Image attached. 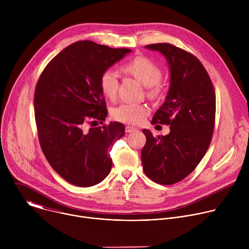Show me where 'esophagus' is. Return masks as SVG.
<instances>
[{
    "mask_svg": "<svg viewBox=\"0 0 249 249\" xmlns=\"http://www.w3.org/2000/svg\"><path fill=\"white\" fill-rule=\"evenodd\" d=\"M125 131H126V133H133V132H136L137 129L135 127H132V126H126Z\"/></svg>",
    "mask_w": 249,
    "mask_h": 249,
    "instance_id": "1",
    "label": "esophagus"
}]
</instances>
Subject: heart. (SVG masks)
I'll return each mask as SVG.
<instances>
[{
	"mask_svg": "<svg viewBox=\"0 0 249 249\" xmlns=\"http://www.w3.org/2000/svg\"><path fill=\"white\" fill-rule=\"evenodd\" d=\"M124 70L145 87L148 88V94L158 97L162 92V86L160 84L161 78L160 68L147 57L139 56L124 65ZM119 75L114 69L105 70L100 77V89L105 97L114 99L117 95ZM150 110L146 105L122 103L111 111L113 119L126 123L138 124L149 114Z\"/></svg>",
	"mask_w": 249,
	"mask_h": 249,
	"instance_id": "b5f03b06",
	"label": "heart"
}]
</instances>
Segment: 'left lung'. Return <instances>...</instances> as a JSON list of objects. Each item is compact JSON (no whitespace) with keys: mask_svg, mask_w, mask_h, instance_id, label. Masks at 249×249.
I'll list each match as a JSON object with an SVG mask.
<instances>
[{"mask_svg":"<svg viewBox=\"0 0 249 249\" xmlns=\"http://www.w3.org/2000/svg\"><path fill=\"white\" fill-rule=\"evenodd\" d=\"M146 48L161 53L169 67V89L152 124L169 125L170 132L154 137L144 129L147 142L141 159L149 178L168 185L184 179L205 156L214 132L216 94L206 69L194 55L168 43Z\"/></svg>","mask_w":249,"mask_h":249,"instance_id":"8db88e82","label":"left lung"}]
</instances>
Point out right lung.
Wrapping results in <instances>:
<instances>
[{
    "mask_svg": "<svg viewBox=\"0 0 249 249\" xmlns=\"http://www.w3.org/2000/svg\"><path fill=\"white\" fill-rule=\"evenodd\" d=\"M130 52L78 41L56 55L39 77L34 92L39 143L53 169L76 186H93L111 170L109 152L124 136L125 126L88 123L103 124L107 109L100 77Z\"/></svg>",
    "mask_w": 249,
    "mask_h": 249,
    "instance_id": "1",
    "label": "right lung"
}]
</instances>
